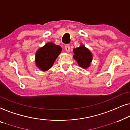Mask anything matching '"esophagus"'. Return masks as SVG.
I'll list each match as a JSON object with an SVG mask.
<instances>
[{"mask_svg":"<svg viewBox=\"0 0 130 130\" xmlns=\"http://www.w3.org/2000/svg\"><path fill=\"white\" fill-rule=\"evenodd\" d=\"M65 49L67 52H69V51H70V46H69V45H68V44L65 45Z\"/></svg>","mask_w":130,"mask_h":130,"instance_id":"obj_1","label":"esophagus"}]
</instances>
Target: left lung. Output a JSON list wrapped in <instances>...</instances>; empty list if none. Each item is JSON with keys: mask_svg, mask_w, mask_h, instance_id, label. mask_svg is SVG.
<instances>
[{"mask_svg": "<svg viewBox=\"0 0 130 130\" xmlns=\"http://www.w3.org/2000/svg\"><path fill=\"white\" fill-rule=\"evenodd\" d=\"M73 51L74 52V58L77 61L78 65L83 68L88 67L92 59V55L89 49L82 45L74 49Z\"/></svg>", "mask_w": 130, "mask_h": 130, "instance_id": "1", "label": "left lung"}]
</instances>
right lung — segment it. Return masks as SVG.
Instances as JSON below:
<instances>
[{"label":"right lung","mask_w":130,"mask_h":130,"mask_svg":"<svg viewBox=\"0 0 130 130\" xmlns=\"http://www.w3.org/2000/svg\"><path fill=\"white\" fill-rule=\"evenodd\" d=\"M62 48L52 42L47 43L40 48L36 53L35 62L37 67L42 71H47L51 68Z\"/></svg>","instance_id":"1"}]
</instances>
